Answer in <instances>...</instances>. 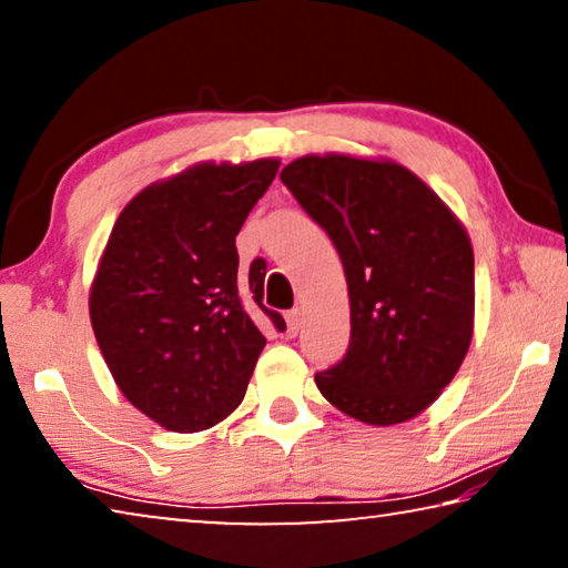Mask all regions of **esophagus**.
<instances>
[{
	"instance_id": "34e87169",
	"label": "esophagus",
	"mask_w": 568,
	"mask_h": 568,
	"mask_svg": "<svg viewBox=\"0 0 568 568\" xmlns=\"http://www.w3.org/2000/svg\"><path fill=\"white\" fill-rule=\"evenodd\" d=\"M285 323H287V335H291V338H295L297 335V331H301V323H303V313L297 311H287L285 313Z\"/></svg>"
}]
</instances>
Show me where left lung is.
<instances>
[{
	"label": "left lung",
	"instance_id": "1",
	"mask_svg": "<svg viewBox=\"0 0 568 568\" xmlns=\"http://www.w3.org/2000/svg\"><path fill=\"white\" fill-rule=\"evenodd\" d=\"M281 180L328 233L348 281V351L315 373V386L355 420H410L454 381L474 335V247L464 225L390 160L305 155Z\"/></svg>",
	"mask_w": 568,
	"mask_h": 568
}]
</instances>
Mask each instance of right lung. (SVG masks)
<instances>
[{
    "mask_svg": "<svg viewBox=\"0 0 568 568\" xmlns=\"http://www.w3.org/2000/svg\"><path fill=\"white\" fill-rule=\"evenodd\" d=\"M281 162H200L152 182L114 223L90 291V321L114 383L162 428L195 434L247 390L267 318L263 261L243 277L235 235Z\"/></svg>",
    "mask_w": 568,
    "mask_h": 568,
    "instance_id": "add662e5",
    "label": "right lung"
}]
</instances>
